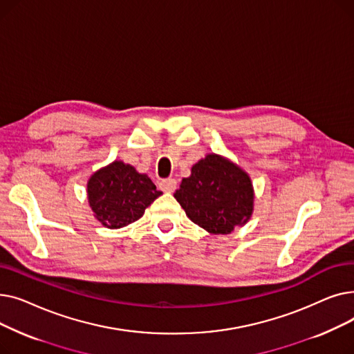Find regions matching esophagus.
I'll return each mask as SVG.
<instances>
[{
  "label": "esophagus",
  "instance_id": "esophagus-1",
  "mask_svg": "<svg viewBox=\"0 0 354 354\" xmlns=\"http://www.w3.org/2000/svg\"><path fill=\"white\" fill-rule=\"evenodd\" d=\"M159 187L163 192H174L176 189V180L174 178H167V179H162L159 182Z\"/></svg>",
  "mask_w": 354,
  "mask_h": 354
}]
</instances>
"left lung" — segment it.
Wrapping results in <instances>:
<instances>
[{
	"label": "left lung",
	"mask_w": 354,
	"mask_h": 354,
	"mask_svg": "<svg viewBox=\"0 0 354 354\" xmlns=\"http://www.w3.org/2000/svg\"><path fill=\"white\" fill-rule=\"evenodd\" d=\"M189 219L212 234H230L252 214L250 176L232 162L208 155L192 166L174 195Z\"/></svg>",
	"instance_id": "left-lung-1"
}]
</instances>
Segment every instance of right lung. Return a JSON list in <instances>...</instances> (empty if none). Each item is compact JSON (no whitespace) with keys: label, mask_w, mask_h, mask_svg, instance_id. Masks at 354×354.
I'll return each instance as SVG.
<instances>
[{"label":"right lung","mask_w":354,"mask_h":354,"mask_svg":"<svg viewBox=\"0 0 354 354\" xmlns=\"http://www.w3.org/2000/svg\"><path fill=\"white\" fill-rule=\"evenodd\" d=\"M87 195L96 218L104 227L118 230L138 221L162 192L151 178L116 160L90 178Z\"/></svg>","instance_id":"1"}]
</instances>
